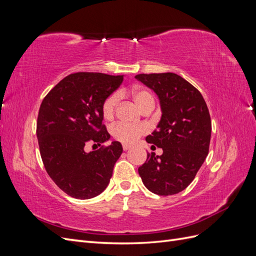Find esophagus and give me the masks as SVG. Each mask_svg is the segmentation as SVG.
Instances as JSON below:
<instances>
[{
    "instance_id": "obj_1",
    "label": "esophagus",
    "mask_w": 256,
    "mask_h": 256,
    "mask_svg": "<svg viewBox=\"0 0 256 256\" xmlns=\"http://www.w3.org/2000/svg\"><path fill=\"white\" fill-rule=\"evenodd\" d=\"M130 148H131V146H130V145L122 144V150H130Z\"/></svg>"
}]
</instances>
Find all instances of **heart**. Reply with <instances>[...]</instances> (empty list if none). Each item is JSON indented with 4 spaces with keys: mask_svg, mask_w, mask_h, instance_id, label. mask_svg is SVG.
I'll return each instance as SVG.
<instances>
[{
    "mask_svg": "<svg viewBox=\"0 0 256 256\" xmlns=\"http://www.w3.org/2000/svg\"><path fill=\"white\" fill-rule=\"evenodd\" d=\"M125 90H120V95H125ZM120 95L118 92L108 96L102 104V113L104 118L110 120L114 118L116 108L120 102ZM130 96L132 97L134 102L138 104L140 109L145 112L148 109H154V99L148 90L143 88H134L130 92ZM146 132V128L143 125H130L127 122H116L111 128L112 136L124 144L134 143L138 138L142 136Z\"/></svg>",
    "mask_w": 256,
    "mask_h": 256,
    "instance_id": "b5f03b06",
    "label": "heart"
}]
</instances>
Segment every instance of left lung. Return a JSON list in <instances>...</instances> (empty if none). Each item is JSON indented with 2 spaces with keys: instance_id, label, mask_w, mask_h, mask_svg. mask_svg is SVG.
I'll list each match as a JSON object with an SVG mask.
<instances>
[{
  "instance_id": "1",
  "label": "left lung",
  "mask_w": 256,
  "mask_h": 256,
  "mask_svg": "<svg viewBox=\"0 0 256 256\" xmlns=\"http://www.w3.org/2000/svg\"><path fill=\"white\" fill-rule=\"evenodd\" d=\"M136 79L159 97L161 120L146 141L164 150L161 156L147 154L138 174L154 194H176L194 180L208 154L212 120L207 104L202 94L176 74H141Z\"/></svg>"
}]
</instances>
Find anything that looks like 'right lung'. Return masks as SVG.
I'll return each mask as SVG.
<instances>
[{"instance_id": "right-lung-1", "label": "right lung", "mask_w": 256, "mask_h": 256, "mask_svg": "<svg viewBox=\"0 0 256 256\" xmlns=\"http://www.w3.org/2000/svg\"><path fill=\"white\" fill-rule=\"evenodd\" d=\"M122 76L76 72L60 80L42 100L36 134L48 175L69 196L88 200L110 182L115 162L122 152L102 124L104 100L120 88ZM102 147L86 153L85 144Z\"/></svg>"}]
</instances>
